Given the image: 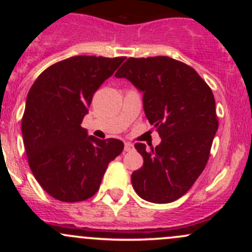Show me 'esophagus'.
Returning a JSON list of instances; mask_svg holds the SVG:
<instances>
[{"instance_id":"esophagus-1","label":"esophagus","mask_w":252,"mask_h":252,"mask_svg":"<svg viewBox=\"0 0 252 252\" xmlns=\"http://www.w3.org/2000/svg\"><path fill=\"white\" fill-rule=\"evenodd\" d=\"M132 149H134V146H132V143H130V142L124 143V152H131Z\"/></svg>"}]
</instances>
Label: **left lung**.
Instances as JSON below:
<instances>
[{"mask_svg": "<svg viewBox=\"0 0 252 252\" xmlns=\"http://www.w3.org/2000/svg\"><path fill=\"white\" fill-rule=\"evenodd\" d=\"M115 76L143 92L146 116L161 137L155 149L135 144L143 166L132 173V187L147 201H175L209 161L218 129L212 90L194 68L169 57L128 58Z\"/></svg>", "mask_w": 252, "mask_h": 252, "instance_id": "1", "label": "left lung"}]
</instances>
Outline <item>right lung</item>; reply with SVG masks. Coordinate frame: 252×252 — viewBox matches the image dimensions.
<instances>
[{"label": "right lung", "instance_id": "obj_1", "mask_svg": "<svg viewBox=\"0 0 252 252\" xmlns=\"http://www.w3.org/2000/svg\"><path fill=\"white\" fill-rule=\"evenodd\" d=\"M126 57L77 56L58 62L28 92L21 130L34 178L63 202L96 194L109 162L123 152L116 138L99 140L82 128L94 94Z\"/></svg>", "mask_w": 252, "mask_h": 252}]
</instances>
